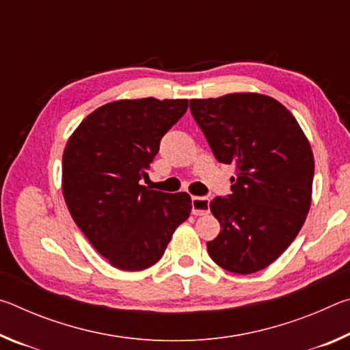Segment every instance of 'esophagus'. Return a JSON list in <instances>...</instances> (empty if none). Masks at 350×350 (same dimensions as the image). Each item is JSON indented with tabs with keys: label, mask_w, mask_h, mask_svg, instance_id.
Segmentation results:
<instances>
[{
	"label": "esophagus",
	"mask_w": 350,
	"mask_h": 350,
	"mask_svg": "<svg viewBox=\"0 0 350 350\" xmlns=\"http://www.w3.org/2000/svg\"><path fill=\"white\" fill-rule=\"evenodd\" d=\"M191 213L194 216H204L210 213L208 198H191Z\"/></svg>",
	"instance_id": "1"
}]
</instances>
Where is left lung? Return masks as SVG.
Here are the masks:
<instances>
[{
    "label": "left lung",
    "mask_w": 350,
    "mask_h": 350,
    "mask_svg": "<svg viewBox=\"0 0 350 350\" xmlns=\"http://www.w3.org/2000/svg\"><path fill=\"white\" fill-rule=\"evenodd\" d=\"M189 109L216 161L236 170L232 193L210 204L221 232L206 242L208 254L233 273L262 270L292 244L309 213V140L290 111L260 94L189 100Z\"/></svg>",
    "instance_id": "left-lung-1"
}]
</instances>
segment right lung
<instances>
[{"instance_id":"right-lung-1","label":"right lung","mask_w":350,"mask_h":350,"mask_svg":"<svg viewBox=\"0 0 350 350\" xmlns=\"http://www.w3.org/2000/svg\"><path fill=\"white\" fill-rule=\"evenodd\" d=\"M188 100H120L88 116L63 152V194L70 216L116 269L137 271L162 258L191 213L187 193L140 185Z\"/></svg>"}]
</instances>
